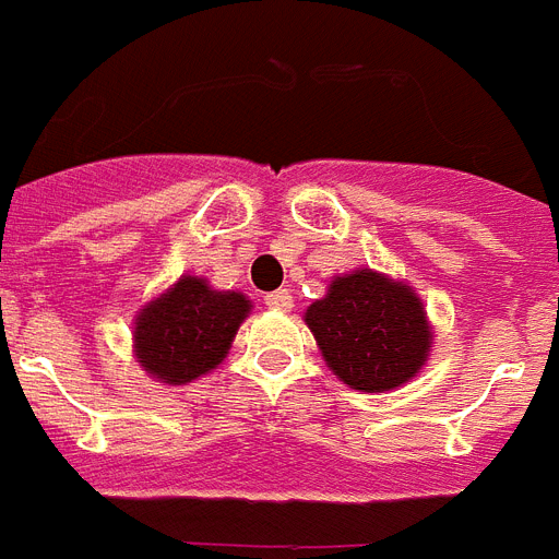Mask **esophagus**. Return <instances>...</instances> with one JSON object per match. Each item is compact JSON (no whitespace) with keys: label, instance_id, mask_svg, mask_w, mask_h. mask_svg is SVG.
<instances>
[{"label":"esophagus","instance_id":"obj_1","mask_svg":"<svg viewBox=\"0 0 559 559\" xmlns=\"http://www.w3.org/2000/svg\"><path fill=\"white\" fill-rule=\"evenodd\" d=\"M264 304L270 307V310L287 312L293 310V295H289V289H275V293L264 295Z\"/></svg>","mask_w":559,"mask_h":559}]
</instances>
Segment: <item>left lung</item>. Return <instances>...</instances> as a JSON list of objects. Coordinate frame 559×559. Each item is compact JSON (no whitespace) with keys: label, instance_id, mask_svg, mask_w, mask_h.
<instances>
[{"label":"left lung","instance_id":"8db88e82","mask_svg":"<svg viewBox=\"0 0 559 559\" xmlns=\"http://www.w3.org/2000/svg\"><path fill=\"white\" fill-rule=\"evenodd\" d=\"M304 321L316 335L326 367L361 393L402 388L428 361V312L405 281L356 270L333 278Z\"/></svg>","mask_w":559,"mask_h":559}]
</instances>
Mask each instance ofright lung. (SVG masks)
I'll return each mask as SVG.
<instances>
[{
	"mask_svg": "<svg viewBox=\"0 0 559 559\" xmlns=\"http://www.w3.org/2000/svg\"><path fill=\"white\" fill-rule=\"evenodd\" d=\"M249 310L247 295L221 293L206 278L183 275L134 319V356L160 382H192L224 361Z\"/></svg>",
	"mask_w": 559,
	"mask_h": 559,
	"instance_id": "right-lung-1",
	"label": "right lung"
}]
</instances>
